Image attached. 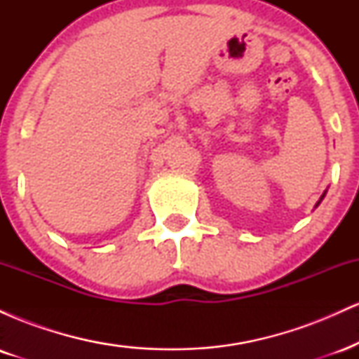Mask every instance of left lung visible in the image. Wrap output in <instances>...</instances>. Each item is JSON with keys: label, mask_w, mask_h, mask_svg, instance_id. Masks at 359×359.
I'll return each mask as SVG.
<instances>
[{"label": "left lung", "mask_w": 359, "mask_h": 359, "mask_svg": "<svg viewBox=\"0 0 359 359\" xmlns=\"http://www.w3.org/2000/svg\"><path fill=\"white\" fill-rule=\"evenodd\" d=\"M323 197H324V196H323Z\"/></svg>", "instance_id": "obj_1"}]
</instances>
